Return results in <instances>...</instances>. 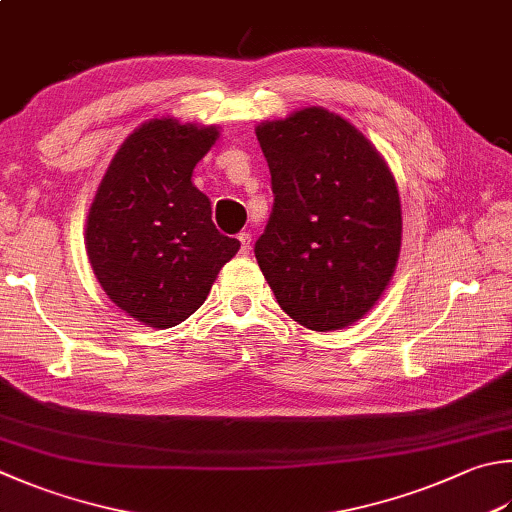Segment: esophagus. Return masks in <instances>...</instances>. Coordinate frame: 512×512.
<instances>
[{"instance_id":"esophagus-1","label":"esophagus","mask_w":512,"mask_h":512,"mask_svg":"<svg viewBox=\"0 0 512 512\" xmlns=\"http://www.w3.org/2000/svg\"><path fill=\"white\" fill-rule=\"evenodd\" d=\"M238 240H240V254L247 256L249 252H252V234H249V231L238 234Z\"/></svg>"}]
</instances>
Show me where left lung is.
<instances>
[{"instance_id": "left-lung-1", "label": "left lung", "mask_w": 512, "mask_h": 512, "mask_svg": "<svg viewBox=\"0 0 512 512\" xmlns=\"http://www.w3.org/2000/svg\"><path fill=\"white\" fill-rule=\"evenodd\" d=\"M256 138L274 191L254 249L260 272L296 323L343 330L372 310L397 269V180L374 144L323 106L260 122Z\"/></svg>"}]
</instances>
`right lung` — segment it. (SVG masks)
Returning a JSON list of instances; mask_svg holds the SVG:
<instances>
[{
	"instance_id": "1",
	"label": "right lung",
	"mask_w": 512,
	"mask_h": 512,
	"mask_svg": "<svg viewBox=\"0 0 512 512\" xmlns=\"http://www.w3.org/2000/svg\"><path fill=\"white\" fill-rule=\"evenodd\" d=\"M220 127L153 118L129 133L86 216V254L100 287L142 325L167 330L205 303L240 243L211 223L191 182Z\"/></svg>"
}]
</instances>
